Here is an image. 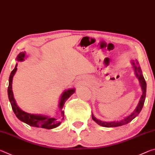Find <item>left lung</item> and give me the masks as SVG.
<instances>
[{"label":"left lung","instance_id":"obj_1","mask_svg":"<svg viewBox=\"0 0 155 155\" xmlns=\"http://www.w3.org/2000/svg\"><path fill=\"white\" fill-rule=\"evenodd\" d=\"M131 64H133V67L134 68V71H135V73L136 75V78L139 80V84H140L141 91H142V95L141 96L140 100L139 101V104L137 106L136 108L134 110V111L130 115L128 116L124 117L122 120L120 121H104L98 120L93 115L92 113V119L93 120L95 121L98 125L101 126H103V127H106V128H111V127H117V126H123L125 125V124H127L128 123L130 122V121L135 119L139 113L141 112L142 108H143L144 101H145L146 99V82L144 79L143 74H142V71L141 69L140 66L139 65L138 61L135 60H132Z\"/></svg>","mask_w":155,"mask_h":155}]
</instances>
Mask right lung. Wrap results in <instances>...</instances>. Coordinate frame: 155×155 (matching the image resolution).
<instances>
[{
  "label": "right lung",
  "mask_w": 155,
  "mask_h": 155,
  "mask_svg": "<svg viewBox=\"0 0 155 155\" xmlns=\"http://www.w3.org/2000/svg\"><path fill=\"white\" fill-rule=\"evenodd\" d=\"M25 58H26V52H21L18 55L16 60L18 62H22V61L25 60ZM17 65L18 64H16L15 68L11 72V74L9 75V87L8 89H7L8 97L10 103H11L12 110H13L15 115L17 117V118L19 120L22 121V122L28 124L30 126H33V127L53 129L59 126L60 124L62 123V121L64 120V113L62 110L63 106H64L66 101L75 92V88H68V89L65 90L62 93V95H61L60 97L59 105H58V108H59L60 113L57 116L50 117L41 115V114H39L38 115V114H31L25 112V111L21 110L18 106L16 100H15L14 97L13 91H12V81H13L14 75H15V73H16L17 71Z\"/></svg>",
  "instance_id": "add662e5"
}]
</instances>
